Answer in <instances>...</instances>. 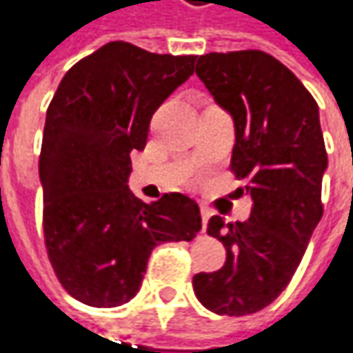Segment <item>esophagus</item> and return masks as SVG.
Segmentation results:
<instances>
[{"mask_svg": "<svg viewBox=\"0 0 353 353\" xmlns=\"http://www.w3.org/2000/svg\"><path fill=\"white\" fill-rule=\"evenodd\" d=\"M210 208L208 206H201V216H203V226H206V222H208V219H210Z\"/></svg>", "mask_w": 353, "mask_h": 353, "instance_id": "obj_1", "label": "esophagus"}]
</instances>
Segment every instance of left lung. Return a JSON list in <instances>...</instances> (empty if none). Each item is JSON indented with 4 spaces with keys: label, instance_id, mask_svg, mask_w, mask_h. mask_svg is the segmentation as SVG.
Instances as JSON below:
<instances>
[{
    "label": "left lung",
    "instance_id": "left-lung-1",
    "mask_svg": "<svg viewBox=\"0 0 353 353\" xmlns=\"http://www.w3.org/2000/svg\"><path fill=\"white\" fill-rule=\"evenodd\" d=\"M196 75L234 121L230 170L246 181L254 204L248 221H208L206 232L224 244L226 262L196 274L192 288L210 312L246 316L288 286L322 219L327 154L318 103L264 51L201 55Z\"/></svg>",
    "mask_w": 353,
    "mask_h": 353
}]
</instances>
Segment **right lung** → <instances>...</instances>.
Returning <instances> with one entry per match:
<instances>
[{
    "instance_id": "add662e5",
    "label": "right lung",
    "mask_w": 353,
    "mask_h": 353,
    "mask_svg": "<svg viewBox=\"0 0 353 353\" xmlns=\"http://www.w3.org/2000/svg\"><path fill=\"white\" fill-rule=\"evenodd\" d=\"M194 55H159L125 41L75 63L45 117L39 157L47 256L65 290L95 308H115L141 288L157 244L190 242L199 204L181 192L157 203L129 188L131 152L150 119L194 73Z\"/></svg>"
}]
</instances>
